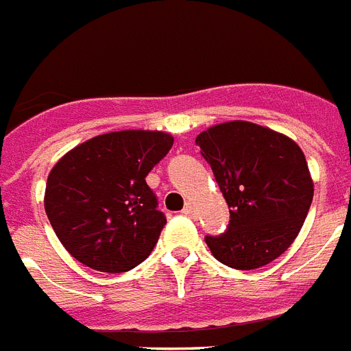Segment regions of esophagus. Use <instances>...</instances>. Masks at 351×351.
<instances>
[{"mask_svg": "<svg viewBox=\"0 0 351 351\" xmlns=\"http://www.w3.org/2000/svg\"><path fill=\"white\" fill-rule=\"evenodd\" d=\"M183 214L189 215V217H195V206L190 203H186V206L183 208Z\"/></svg>", "mask_w": 351, "mask_h": 351, "instance_id": "obj_1", "label": "esophagus"}]
</instances>
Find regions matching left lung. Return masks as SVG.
Wrapping results in <instances>:
<instances>
[{
  "label": "left lung",
  "instance_id": "1",
  "mask_svg": "<svg viewBox=\"0 0 351 351\" xmlns=\"http://www.w3.org/2000/svg\"><path fill=\"white\" fill-rule=\"evenodd\" d=\"M195 143L230 208L228 230L204 239L212 255L235 270H254L285 254L313 199L301 147L250 121L214 125Z\"/></svg>",
  "mask_w": 351,
  "mask_h": 351
}]
</instances>
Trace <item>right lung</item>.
<instances>
[{
    "label": "right lung",
    "instance_id": "1",
    "mask_svg": "<svg viewBox=\"0 0 351 351\" xmlns=\"http://www.w3.org/2000/svg\"><path fill=\"white\" fill-rule=\"evenodd\" d=\"M172 145L167 132H108L56 162L45 212L74 259L92 270L121 274L152 254L167 219L145 178Z\"/></svg>",
    "mask_w": 351,
    "mask_h": 351
}]
</instances>
